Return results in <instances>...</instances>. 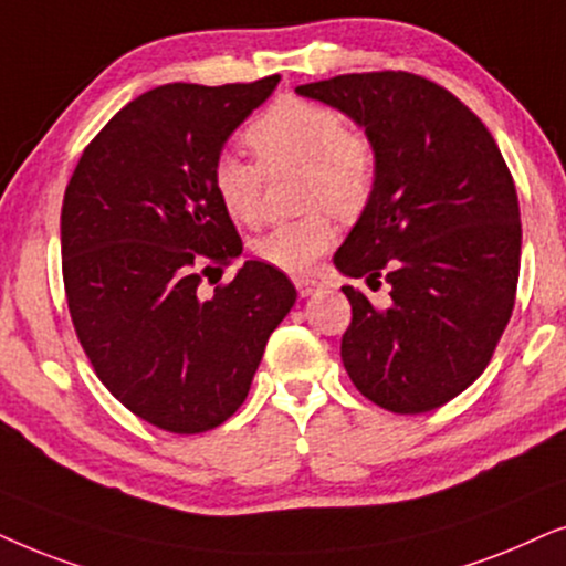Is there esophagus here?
I'll list each match as a JSON object with an SVG mask.
<instances>
[{"label": "esophagus", "instance_id": "obj_1", "mask_svg": "<svg viewBox=\"0 0 566 566\" xmlns=\"http://www.w3.org/2000/svg\"><path fill=\"white\" fill-rule=\"evenodd\" d=\"M295 287L300 292V297H307V295H313L315 290H321V282H315V279H307V276H297Z\"/></svg>", "mask_w": 566, "mask_h": 566}]
</instances>
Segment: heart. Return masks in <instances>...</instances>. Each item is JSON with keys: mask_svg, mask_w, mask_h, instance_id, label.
Here are the masks:
<instances>
[{"mask_svg": "<svg viewBox=\"0 0 566 566\" xmlns=\"http://www.w3.org/2000/svg\"><path fill=\"white\" fill-rule=\"evenodd\" d=\"M243 142L255 163L224 153L214 160L209 186L222 212L240 224L261 220L263 172L300 165V199L311 214L276 224L253 243L263 263L287 274H307L334 245L336 224L357 220L378 188V153L370 137L346 129L342 113L307 97L284 95L248 120Z\"/></svg>", "mask_w": 566, "mask_h": 566, "instance_id": "1", "label": "heart"}]
</instances>
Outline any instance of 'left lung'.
<instances>
[{"label": "left lung", "mask_w": 566, "mask_h": 566, "mask_svg": "<svg viewBox=\"0 0 566 566\" xmlns=\"http://www.w3.org/2000/svg\"><path fill=\"white\" fill-rule=\"evenodd\" d=\"M297 93L365 126L380 165L334 263L375 292L382 277L390 300L342 287L346 373L382 409L432 411L486 370L510 323L523 240L515 180L476 113L419 74H338Z\"/></svg>", "instance_id": "8db88e82"}]
</instances>
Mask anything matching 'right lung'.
<instances>
[{
    "label": "right lung",
    "mask_w": 566,
    "mask_h": 566,
    "mask_svg": "<svg viewBox=\"0 0 566 566\" xmlns=\"http://www.w3.org/2000/svg\"><path fill=\"white\" fill-rule=\"evenodd\" d=\"M276 82L149 90L95 134L66 184L62 274L74 331L103 386L165 432L228 421L295 305L290 279L263 261L201 292L209 271L243 251L209 172Z\"/></svg>",
    "instance_id": "1"
}]
</instances>
